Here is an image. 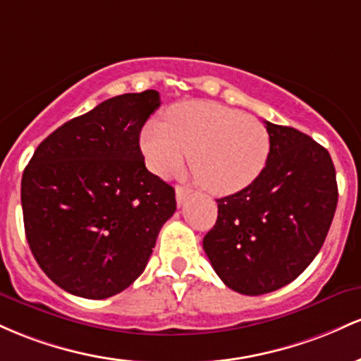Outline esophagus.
<instances>
[{
	"label": "esophagus",
	"instance_id": "34e87169",
	"mask_svg": "<svg viewBox=\"0 0 361 361\" xmlns=\"http://www.w3.org/2000/svg\"><path fill=\"white\" fill-rule=\"evenodd\" d=\"M189 194H191V191H189L188 188H182V185H177L176 188V200H177V204H182V202H184V200L185 197L189 196Z\"/></svg>",
	"mask_w": 361,
	"mask_h": 361
}]
</instances>
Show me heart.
<instances>
[{
  "label": "heart",
  "instance_id": "heart-1",
  "mask_svg": "<svg viewBox=\"0 0 361 361\" xmlns=\"http://www.w3.org/2000/svg\"><path fill=\"white\" fill-rule=\"evenodd\" d=\"M148 167L167 176L189 155L191 169L206 191L226 196L249 188L264 170L269 133L254 116L216 102L191 100L173 105L165 123H149L141 133Z\"/></svg>",
  "mask_w": 361,
  "mask_h": 361
}]
</instances>
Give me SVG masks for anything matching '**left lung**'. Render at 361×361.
<instances>
[{"label": "left lung", "mask_w": 361, "mask_h": 361, "mask_svg": "<svg viewBox=\"0 0 361 361\" xmlns=\"http://www.w3.org/2000/svg\"><path fill=\"white\" fill-rule=\"evenodd\" d=\"M264 124L268 164L249 188L216 200V224L202 238L213 269L242 295L269 293L300 276L338 204L329 152L298 129Z\"/></svg>", "instance_id": "obj_1"}]
</instances>
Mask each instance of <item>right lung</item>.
<instances>
[{
    "mask_svg": "<svg viewBox=\"0 0 361 361\" xmlns=\"http://www.w3.org/2000/svg\"><path fill=\"white\" fill-rule=\"evenodd\" d=\"M159 107L157 90L112 97L51 133L23 170L27 242L68 293L102 300L126 290L176 212V191L140 149Z\"/></svg>",
    "mask_w": 361,
    "mask_h": 361,
    "instance_id": "1",
    "label": "right lung"
}]
</instances>
